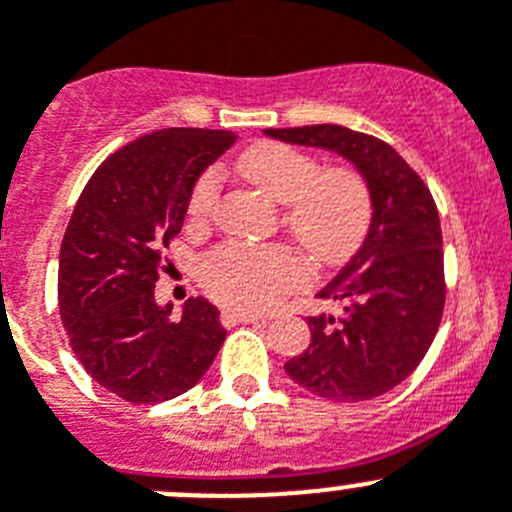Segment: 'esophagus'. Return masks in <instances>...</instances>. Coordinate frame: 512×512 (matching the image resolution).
Masks as SVG:
<instances>
[{
    "label": "esophagus",
    "mask_w": 512,
    "mask_h": 512,
    "mask_svg": "<svg viewBox=\"0 0 512 512\" xmlns=\"http://www.w3.org/2000/svg\"><path fill=\"white\" fill-rule=\"evenodd\" d=\"M257 321H265V318L257 313H250V310H240V308L222 310L224 326H237V323H257Z\"/></svg>",
    "instance_id": "esophagus-1"
}]
</instances>
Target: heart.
<instances>
[{"label":"heart","mask_w":512,"mask_h":512,"mask_svg":"<svg viewBox=\"0 0 512 512\" xmlns=\"http://www.w3.org/2000/svg\"><path fill=\"white\" fill-rule=\"evenodd\" d=\"M240 174L272 202L285 204L283 224L321 265L348 260L371 224V194L353 169H326L283 143H255L237 164ZM219 199V176L204 174L189 199V217L207 222ZM303 262L285 247H224L204 267L209 290L242 308H267L300 283Z\"/></svg>","instance_id":"obj_1"}]
</instances>
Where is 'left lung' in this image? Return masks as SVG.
Masks as SVG:
<instances>
[{"instance_id": "obj_1", "label": "left lung", "mask_w": 512, "mask_h": 512, "mask_svg": "<svg viewBox=\"0 0 512 512\" xmlns=\"http://www.w3.org/2000/svg\"><path fill=\"white\" fill-rule=\"evenodd\" d=\"M265 136L338 154L371 194L364 242L321 290L341 303V315H310L308 348L285 374L331 401L386 394L417 369L442 321V227L432 194L389 143L346 126L265 128Z\"/></svg>"}]
</instances>
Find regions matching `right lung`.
I'll return each instance as SVG.
<instances>
[{"instance_id": "1", "label": "right lung", "mask_w": 512, "mask_h": 512, "mask_svg": "<svg viewBox=\"0 0 512 512\" xmlns=\"http://www.w3.org/2000/svg\"><path fill=\"white\" fill-rule=\"evenodd\" d=\"M232 131L161 128L118 148L80 194L60 247V318L83 369L133 404L199 384L227 331L217 305H159L161 247L181 232L191 191L234 143Z\"/></svg>"}]
</instances>
